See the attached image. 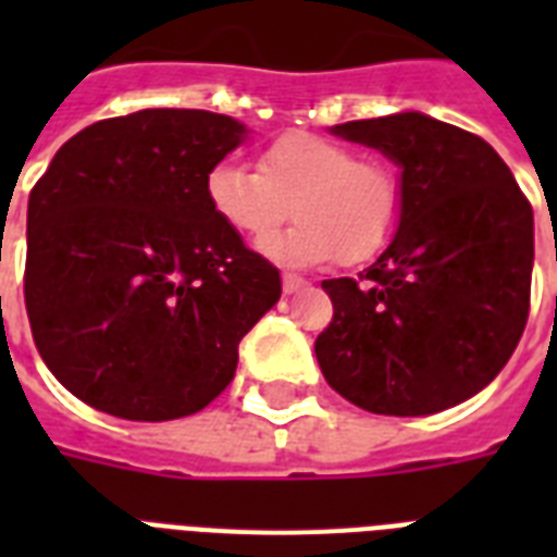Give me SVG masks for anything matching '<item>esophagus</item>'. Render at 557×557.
Returning <instances> with one entry per match:
<instances>
[{
	"instance_id": "1",
	"label": "esophagus",
	"mask_w": 557,
	"mask_h": 557,
	"mask_svg": "<svg viewBox=\"0 0 557 557\" xmlns=\"http://www.w3.org/2000/svg\"><path fill=\"white\" fill-rule=\"evenodd\" d=\"M306 280L297 277V274H283V292L286 295H292V292H297V288H304Z\"/></svg>"
}]
</instances>
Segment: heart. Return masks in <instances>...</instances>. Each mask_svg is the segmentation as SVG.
Returning <instances> with one entry per match:
<instances>
[{
    "mask_svg": "<svg viewBox=\"0 0 557 557\" xmlns=\"http://www.w3.org/2000/svg\"><path fill=\"white\" fill-rule=\"evenodd\" d=\"M205 190L213 213L251 239L283 225L292 208L295 225L262 243L271 260L286 265L372 260L396 236L405 205L401 176L389 161L312 133L277 135L260 150L257 170L219 161Z\"/></svg>",
    "mask_w": 557,
    "mask_h": 557,
    "instance_id": "heart-1",
    "label": "heart"
}]
</instances>
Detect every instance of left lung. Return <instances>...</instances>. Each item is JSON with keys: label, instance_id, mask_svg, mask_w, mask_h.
Returning a JSON list of instances; mask_svg holds the SVG:
<instances>
[{"label": "left lung", "instance_id": "8db88e82", "mask_svg": "<svg viewBox=\"0 0 557 557\" xmlns=\"http://www.w3.org/2000/svg\"><path fill=\"white\" fill-rule=\"evenodd\" d=\"M401 168V222L358 280H323L330 326L314 356L332 389L370 413L428 416L506 367L529 318L535 222L480 135L422 112L332 129Z\"/></svg>", "mask_w": 557, "mask_h": 557}]
</instances>
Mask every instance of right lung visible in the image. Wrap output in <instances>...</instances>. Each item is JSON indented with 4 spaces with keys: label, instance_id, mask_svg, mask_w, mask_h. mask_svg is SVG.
I'll return each mask as SVG.
<instances>
[{
    "label": "right lung",
    "instance_id": "1",
    "mask_svg": "<svg viewBox=\"0 0 557 557\" xmlns=\"http://www.w3.org/2000/svg\"><path fill=\"white\" fill-rule=\"evenodd\" d=\"M245 126L205 109L107 117L28 199L25 312L46 367L109 416L168 422L234 381L280 271L213 213L208 173Z\"/></svg>",
    "mask_w": 557,
    "mask_h": 557
}]
</instances>
